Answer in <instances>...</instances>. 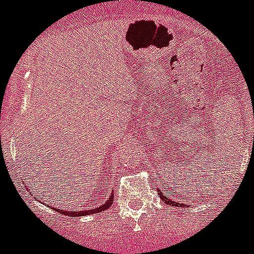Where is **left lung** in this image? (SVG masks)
<instances>
[{
    "label": "left lung",
    "instance_id": "obj_1",
    "mask_svg": "<svg viewBox=\"0 0 254 254\" xmlns=\"http://www.w3.org/2000/svg\"><path fill=\"white\" fill-rule=\"evenodd\" d=\"M157 192H159V194H160V197H161L162 201H164V203H166L167 205L183 206V204H181V203H178V201H175V200H173V199H169V197H167V195L162 194V191L160 189H157Z\"/></svg>",
    "mask_w": 254,
    "mask_h": 254
}]
</instances>
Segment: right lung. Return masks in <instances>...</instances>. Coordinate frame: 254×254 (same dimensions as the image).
Masks as SVG:
<instances>
[{
	"instance_id": "1",
	"label": "right lung",
	"mask_w": 254,
	"mask_h": 254,
	"mask_svg": "<svg viewBox=\"0 0 254 254\" xmlns=\"http://www.w3.org/2000/svg\"><path fill=\"white\" fill-rule=\"evenodd\" d=\"M113 194H111V196L108 197V200H107L106 203L102 204L101 206H98V208L95 209H89V210L87 211H69V210H59V209H57L58 211H60L62 214H64V215H69V217H84V215H90V214H94V213H101V211L106 210V209H108L109 206L112 205V203H113Z\"/></svg>"
}]
</instances>
